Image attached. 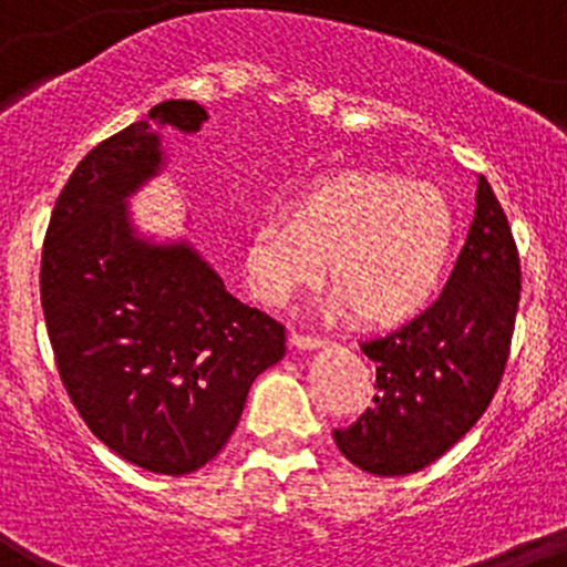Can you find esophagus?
Segmentation results:
<instances>
[{
  "instance_id": "1",
  "label": "esophagus",
  "mask_w": 567,
  "mask_h": 567,
  "mask_svg": "<svg viewBox=\"0 0 567 567\" xmlns=\"http://www.w3.org/2000/svg\"><path fill=\"white\" fill-rule=\"evenodd\" d=\"M290 344H293L296 350H319V347H324V339H319V336L290 333Z\"/></svg>"
}]
</instances>
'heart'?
Instances as JSON below:
<instances>
[{"label":"heart","instance_id":"heart-1","mask_svg":"<svg viewBox=\"0 0 567 567\" xmlns=\"http://www.w3.org/2000/svg\"><path fill=\"white\" fill-rule=\"evenodd\" d=\"M455 237V208L441 188L347 172L305 188L288 220L254 228L248 285L265 305L285 308L316 288L330 262L336 310L353 308L367 324H398L437 296Z\"/></svg>","mask_w":567,"mask_h":567}]
</instances>
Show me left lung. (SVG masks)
Masks as SVG:
<instances>
[{
    "mask_svg": "<svg viewBox=\"0 0 567 567\" xmlns=\"http://www.w3.org/2000/svg\"><path fill=\"white\" fill-rule=\"evenodd\" d=\"M474 220L446 288L421 316L361 341L375 364L364 415L333 441L379 477L421 472L481 421L497 392L519 305V257L506 212L477 177Z\"/></svg>",
    "mask_w": 567,
    "mask_h": 567,
    "instance_id": "1",
    "label": "left lung"
}]
</instances>
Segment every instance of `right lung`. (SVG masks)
<instances>
[{"label": "right lung", "instance_id": "add662e5", "mask_svg": "<svg viewBox=\"0 0 567 567\" xmlns=\"http://www.w3.org/2000/svg\"><path fill=\"white\" fill-rule=\"evenodd\" d=\"M163 101L75 166L50 214L42 308L70 401L104 446L155 474H188L237 430L259 372L285 355L277 319L234 299L188 246L132 226L126 200L163 169V126L206 121Z\"/></svg>", "mask_w": 567, "mask_h": 567}]
</instances>
